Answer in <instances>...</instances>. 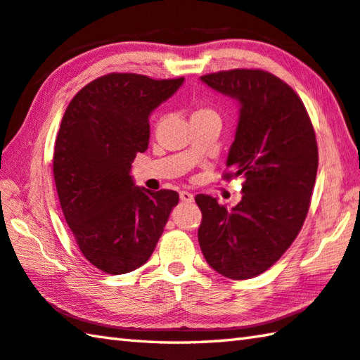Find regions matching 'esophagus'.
Returning a JSON list of instances; mask_svg holds the SVG:
<instances>
[{
	"mask_svg": "<svg viewBox=\"0 0 360 360\" xmlns=\"http://www.w3.org/2000/svg\"><path fill=\"white\" fill-rule=\"evenodd\" d=\"M179 197H181V201H184V202H192L193 201V193H191V192L182 191L179 193Z\"/></svg>",
	"mask_w": 360,
	"mask_h": 360,
	"instance_id": "obj_1",
	"label": "esophagus"
}]
</instances>
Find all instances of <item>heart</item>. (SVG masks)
I'll use <instances>...</instances> for the list:
<instances>
[{
	"label": "heart",
	"instance_id": "obj_1",
	"mask_svg": "<svg viewBox=\"0 0 360 360\" xmlns=\"http://www.w3.org/2000/svg\"><path fill=\"white\" fill-rule=\"evenodd\" d=\"M192 117H219L217 113L214 112L212 108L209 107H198L195 112L192 113Z\"/></svg>",
	"mask_w": 360,
	"mask_h": 360
}]
</instances>
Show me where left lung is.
<instances>
[{
    "instance_id": "obj_1",
    "label": "left lung",
    "mask_w": 360,
    "mask_h": 360,
    "mask_svg": "<svg viewBox=\"0 0 360 360\" xmlns=\"http://www.w3.org/2000/svg\"><path fill=\"white\" fill-rule=\"evenodd\" d=\"M201 82L239 102L224 179L240 176L244 195L231 211L195 197L198 243L214 271L247 280L276 264L304 225L318 169L315 130L300 97L271 72L220 70Z\"/></svg>"
}]
</instances>
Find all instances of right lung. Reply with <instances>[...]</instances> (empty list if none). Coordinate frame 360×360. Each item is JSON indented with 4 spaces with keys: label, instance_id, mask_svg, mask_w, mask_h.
<instances>
[{
    "label": "right lung",
    "instance_id": "add662e5",
    "mask_svg": "<svg viewBox=\"0 0 360 360\" xmlns=\"http://www.w3.org/2000/svg\"><path fill=\"white\" fill-rule=\"evenodd\" d=\"M184 78L107 74L74 96L53 154L61 209L91 264L120 276L146 263L178 205L174 191L134 184L130 168L149 145V115Z\"/></svg>",
    "mask_w": 360,
    "mask_h": 360
}]
</instances>
